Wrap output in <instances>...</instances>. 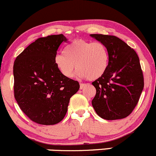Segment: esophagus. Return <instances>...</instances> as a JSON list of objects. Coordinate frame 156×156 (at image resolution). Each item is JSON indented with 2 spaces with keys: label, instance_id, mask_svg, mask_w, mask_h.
I'll return each instance as SVG.
<instances>
[{
  "label": "esophagus",
  "instance_id": "esophagus-1",
  "mask_svg": "<svg viewBox=\"0 0 156 156\" xmlns=\"http://www.w3.org/2000/svg\"><path fill=\"white\" fill-rule=\"evenodd\" d=\"M87 83H81V84H80V89H81V90H82V89L83 88V87H85L87 86Z\"/></svg>",
  "mask_w": 156,
  "mask_h": 156
}]
</instances>
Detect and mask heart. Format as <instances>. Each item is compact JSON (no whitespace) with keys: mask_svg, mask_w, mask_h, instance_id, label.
<instances>
[{"mask_svg":"<svg viewBox=\"0 0 156 156\" xmlns=\"http://www.w3.org/2000/svg\"><path fill=\"white\" fill-rule=\"evenodd\" d=\"M109 59V51L103 43L76 39L66 46L64 53H58L55 56L54 62L66 78L73 76L76 66L80 77L93 81L105 73Z\"/></svg>","mask_w":156,"mask_h":156,"instance_id":"1","label":"heart"}]
</instances>
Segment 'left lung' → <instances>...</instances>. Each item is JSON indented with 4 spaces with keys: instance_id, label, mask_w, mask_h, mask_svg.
<instances>
[{
    "instance_id": "8db88e82",
    "label": "left lung",
    "mask_w": 156,
    "mask_h": 156,
    "mask_svg": "<svg viewBox=\"0 0 156 156\" xmlns=\"http://www.w3.org/2000/svg\"><path fill=\"white\" fill-rule=\"evenodd\" d=\"M90 35L105 44L109 55L105 73L92 83L96 89L92 107L104 119H124L136 107L144 85L139 58L134 49L118 37Z\"/></svg>"
}]
</instances>
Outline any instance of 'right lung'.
<instances>
[{
    "label": "right lung",
    "instance_id": "right-lung-1",
    "mask_svg": "<svg viewBox=\"0 0 156 156\" xmlns=\"http://www.w3.org/2000/svg\"><path fill=\"white\" fill-rule=\"evenodd\" d=\"M66 41L62 34L39 37L14 62L15 98L23 113L38 124L62 121L70 98L80 88L78 81L61 75L55 64L58 49Z\"/></svg>",
    "mask_w": 156,
    "mask_h": 156
}]
</instances>
